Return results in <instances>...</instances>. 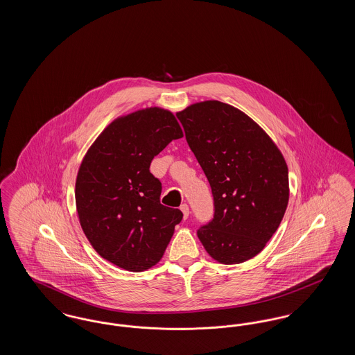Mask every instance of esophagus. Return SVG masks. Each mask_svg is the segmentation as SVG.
Masks as SVG:
<instances>
[{
	"label": "esophagus",
	"mask_w": 355,
	"mask_h": 355,
	"mask_svg": "<svg viewBox=\"0 0 355 355\" xmlns=\"http://www.w3.org/2000/svg\"><path fill=\"white\" fill-rule=\"evenodd\" d=\"M181 211L184 213V218H187L189 217V206L184 203V205H181Z\"/></svg>",
	"instance_id": "esophagus-1"
}]
</instances>
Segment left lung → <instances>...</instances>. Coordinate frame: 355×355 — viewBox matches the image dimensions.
I'll list each match as a JSON object with an SVG mask.
<instances>
[{"label":"left lung","instance_id":"8db88e82","mask_svg":"<svg viewBox=\"0 0 355 355\" xmlns=\"http://www.w3.org/2000/svg\"><path fill=\"white\" fill-rule=\"evenodd\" d=\"M177 117L214 198V218L197 236L217 262L242 263L263 250L285 216L286 161L268 133L232 105L197 102Z\"/></svg>","mask_w":355,"mask_h":355}]
</instances>
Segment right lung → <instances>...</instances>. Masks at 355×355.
Returning <instances> with one entry per match:
<instances>
[{"instance_id":"obj_1","label":"right lung","mask_w":355,"mask_h":355,"mask_svg":"<svg viewBox=\"0 0 355 355\" xmlns=\"http://www.w3.org/2000/svg\"><path fill=\"white\" fill-rule=\"evenodd\" d=\"M184 137L174 114L146 107L112 121L87 149L76 180V206L93 249L128 271H145L165 253L180 209L159 202L152 159Z\"/></svg>"}]
</instances>
